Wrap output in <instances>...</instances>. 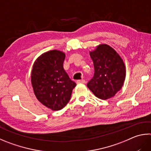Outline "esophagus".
Wrapping results in <instances>:
<instances>
[{
  "label": "esophagus",
  "instance_id": "34e87169",
  "mask_svg": "<svg viewBox=\"0 0 151 151\" xmlns=\"http://www.w3.org/2000/svg\"><path fill=\"white\" fill-rule=\"evenodd\" d=\"M86 82H85L84 80H83V79H82V80H78L76 81V83L77 84H84Z\"/></svg>",
  "mask_w": 151,
  "mask_h": 151
}]
</instances>
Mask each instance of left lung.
<instances>
[{"label":"left lung","mask_w":151,"mask_h":151,"mask_svg":"<svg viewBox=\"0 0 151 151\" xmlns=\"http://www.w3.org/2000/svg\"><path fill=\"white\" fill-rule=\"evenodd\" d=\"M94 75L87 86L96 96L107 100L120 90L125 78V67L119 54L106 44L97 46L90 52Z\"/></svg>","instance_id":"8db88e82"}]
</instances>
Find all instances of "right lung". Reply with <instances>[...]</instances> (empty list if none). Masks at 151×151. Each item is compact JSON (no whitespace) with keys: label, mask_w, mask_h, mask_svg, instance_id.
Segmentation results:
<instances>
[{"label":"right lung","mask_w":151,"mask_h":151,"mask_svg":"<svg viewBox=\"0 0 151 151\" xmlns=\"http://www.w3.org/2000/svg\"><path fill=\"white\" fill-rule=\"evenodd\" d=\"M65 59L63 52L49 51L38 57L33 66L31 81L35 96L54 111L67 105L76 85L64 70Z\"/></svg>","instance_id":"add662e5"}]
</instances>
